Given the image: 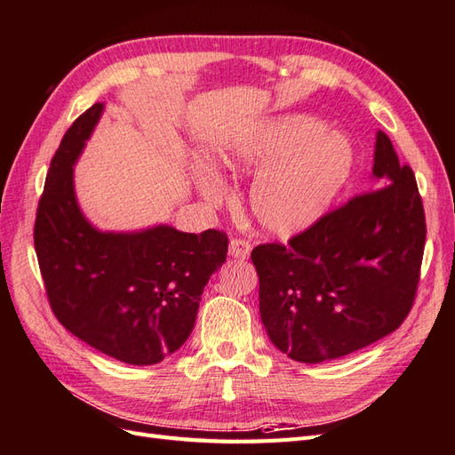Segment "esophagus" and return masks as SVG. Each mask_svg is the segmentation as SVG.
Returning a JSON list of instances; mask_svg holds the SVG:
<instances>
[{
  "mask_svg": "<svg viewBox=\"0 0 455 455\" xmlns=\"http://www.w3.org/2000/svg\"><path fill=\"white\" fill-rule=\"evenodd\" d=\"M251 251V243L242 238H232L228 243V255L235 259H248Z\"/></svg>",
  "mask_w": 455,
  "mask_h": 455,
  "instance_id": "esophagus-1",
  "label": "esophagus"
}]
</instances>
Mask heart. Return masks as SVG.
<instances>
[{"label": "heart", "mask_w": 455, "mask_h": 455, "mask_svg": "<svg viewBox=\"0 0 455 455\" xmlns=\"http://www.w3.org/2000/svg\"><path fill=\"white\" fill-rule=\"evenodd\" d=\"M219 165L235 174H258L250 192L255 220L278 236L306 230L327 213L354 169V148L340 132L306 115H288L263 124L220 151ZM207 200L220 202L223 184L200 174Z\"/></svg>", "instance_id": "b5f03b06"}]
</instances>
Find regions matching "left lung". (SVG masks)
<instances>
[{"label":"left lung","mask_w":455,"mask_h":455,"mask_svg":"<svg viewBox=\"0 0 455 455\" xmlns=\"http://www.w3.org/2000/svg\"><path fill=\"white\" fill-rule=\"evenodd\" d=\"M377 188L324 213L288 243H259V311L299 363L339 359L394 332L411 311L427 238L415 174L379 131Z\"/></svg>","instance_id":"1"}]
</instances>
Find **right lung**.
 Segmentation results:
<instances>
[{
    "mask_svg": "<svg viewBox=\"0 0 455 455\" xmlns=\"http://www.w3.org/2000/svg\"><path fill=\"white\" fill-rule=\"evenodd\" d=\"M103 111L94 103L65 132L34 223L45 294L76 339L131 365H154L188 339L204 288L227 261L228 238L159 225L100 232L76 204L73 165Z\"/></svg>",
    "mask_w": 455,
    "mask_h": 455,
    "instance_id": "obj_1",
    "label": "right lung"
}]
</instances>
